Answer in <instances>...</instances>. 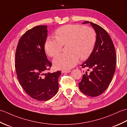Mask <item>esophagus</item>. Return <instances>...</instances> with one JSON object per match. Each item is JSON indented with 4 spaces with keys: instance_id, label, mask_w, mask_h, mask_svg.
Returning a JSON list of instances; mask_svg holds the SVG:
<instances>
[{
    "instance_id": "34e87169",
    "label": "esophagus",
    "mask_w": 127,
    "mask_h": 127,
    "mask_svg": "<svg viewBox=\"0 0 127 127\" xmlns=\"http://www.w3.org/2000/svg\"><path fill=\"white\" fill-rule=\"evenodd\" d=\"M71 71L70 70H62V73H68V72H70Z\"/></svg>"
}]
</instances>
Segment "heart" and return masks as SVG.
<instances>
[{
  "label": "heart",
  "instance_id": "1",
  "mask_svg": "<svg viewBox=\"0 0 127 127\" xmlns=\"http://www.w3.org/2000/svg\"><path fill=\"white\" fill-rule=\"evenodd\" d=\"M56 37H48L45 43L47 55L54 57L61 52L63 45H67L68 53L57 56L53 61L58 69L68 70L76 65L79 58H88L95 47L96 35L90 27L81 25H66L57 29Z\"/></svg>",
  "mask_w": 127,
  "mask_h": 127
}]
</instances>
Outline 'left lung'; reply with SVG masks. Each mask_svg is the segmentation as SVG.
I'll list each match as a JSON object with an SVG mask.
<instances>
[{"instance_id":"left-lung-1","label":"left lung","mask_w":127,"mask_h":127,"mask_svg":"<svg viewBox=\"0 0 127 127\" xmlns=\"http://www.w3.org/2000/svg\"><path fill=\"white\" fill-rule=\"evenodd\" d=\"M90 23L96 32V43L91 55L81 65L88 71L91 70L90 73L86 72L79 85L83 93L94 97L104 92L109 86L115 71L116 56L114 43L107 32L96 24Z\"/></svg>"}]
</instances>
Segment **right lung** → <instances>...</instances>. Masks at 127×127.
Masks as SVG:
<instances>
[{
    "mask_svg": "<svg viewBox=\"0 0 127 127\" xmlns=\"http://www.w3.org/2000/svg\"><path fill=\"white\" fill-rule=\"evenodd\" d=\"M47 26H37L21 36L15 54L17 79L27 94L39 101L48 100L58 90L60 71L47 72L52 64L45 52Z\"/></svg>",
    "mask_w": 127,
    "mask_h": 127,
    "instance_id": "add662e5",
    "label": "right lung"
}]
</instances>
